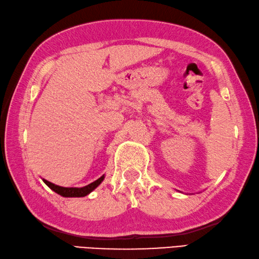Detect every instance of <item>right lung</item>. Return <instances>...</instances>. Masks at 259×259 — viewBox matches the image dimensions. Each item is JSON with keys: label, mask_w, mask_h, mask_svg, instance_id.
I'll return each instance as SVG.
<instances>
[{"label": "right lung", "mask_w": 259, "mask_h": 259, "mask_svg": "<svg viewBox=\"0 0 259 259\" xmlns=\"http://www.w3.org/2000/svg\"><path fill=\"white\" fill-rule=\"evenodd\" d=\"M103 179H104V176L101 177L100 179H97L96 181L89 183L88 186H84L82 188H64V187L56 186V185H54V183H52L48 180H44V179H43V181L51 188L52 190L55 191L56 194H59L63 197H84V196H87L89 192H92L94 189H95L97 186H100V183L103 181Z\"/></svg>", "instance_id": "add662e5"}]
</instances>
